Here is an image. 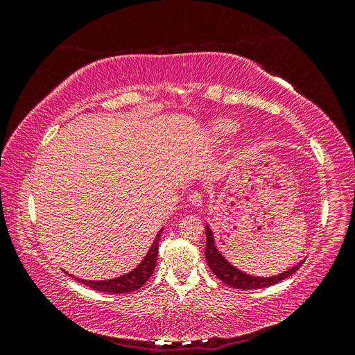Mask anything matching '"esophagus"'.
I'll list each match as a JSON object with an SVG mask.
<instances>
[{
  "label": "esophagus",
  "instance_id": "1",
  "mask_svg": "<svg viewBox=\"0 0 355 355\" xmlns=\"http://www.w3.org/2000/svg\"><path fill=\"white\" fill-rule=\"evenodd\" d=\"M188 200H189V202H191L194 207H200L201 204H202V196L200 194V192H191Z\"/></svg>",
  "mask_w": 355,
  "mask_h": 355
}]
</instances>
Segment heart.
Segmentation results:
<instances>
[{"mask_svg":"<svg viewBox=\"0 0 355 355\" xmlns=\"http://www.w3.org/2000/svg\"><path fill=\"white\" fill-rule=\"evenodd\" d=\"M239 128L240 125L235 121L227 120V118H220V120H216L211 124L210 132H211L213 141L223 144V142H228L230 139H232L235 135H237Z\"/></svg>","mask_w":355,"mask_h":355,"instance_id":"1","label":"heart"}]
</instances>
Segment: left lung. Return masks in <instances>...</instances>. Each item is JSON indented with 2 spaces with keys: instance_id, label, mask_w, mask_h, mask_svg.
Wrapping results in <instances>:
<instances>
[{
  "instance_id": "8db88e82",
  "label": "left lung",
  "mask_w": 355,
  "mask_h": 355,
  "mask_svg": "<svg viewBox=\"0 0 355 355\" xmlns=\"http://www.w3.org/2000/svg\"><path fill=\"white\" fill-rule=\"evenodd\" d=\"M206 261L210 266V270L214 272L220 282L225 284H228L234 288H241V290H253V288H262V287H270L277 283H280L286 280L287 277L295 274L300 266L304 263V259L297 262L295 266L290 268V270L277 274L272 277H257V275H250L247 272L240 271L237 266H234L231 262L225 259V256L218 250L216 241H214V234L213 230L209 227V223L206 225Z\"/></svg>"
}]
</instances>
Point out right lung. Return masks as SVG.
<instances>
[{
	"label": "right lung",
	"instance_id": "add662e5",
	"mask_svg": "<svg viewBox=\"0 0 355 355\" xmlns=\"http://www.w3.org/2000/svg\"><path fill=\"white\" fill-rule=\"evenodd\" d=\"M164 227L158 231V234L155 235V239L149 247L148 253L145 254L144 259L141 261L136 268H133L132 271H128L120 277L115 278H110V280H84V278H78L73 277L72 274H68L69 277H72L75 282H78L84 286H89L98 292H106V293H130L137 290L139 287H142L148 280L149 277L153 275L154 268L157 263V256H158V244H159V239H161V232H163Z\"/></svg>",
	"mask_w": 355,
	"mask_h": 355
}]
</instances>
